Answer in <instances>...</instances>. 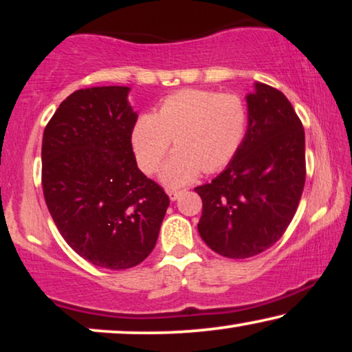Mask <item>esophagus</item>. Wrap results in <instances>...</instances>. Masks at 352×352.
Returning <instances> with one entry per match:
<instances>
[{"label":"esophagus","mask_w":352,"mask_h":352,"mask_svg":"<svg viewBox=\"0 0 352 352\" xmlns=\"http://www.w3.org/2000/svg\"><path fill=\"white\" fill-rule=\"evenodd\" d=\"M184 194V190H181V189H171V190H168V195H170V200L171 201H175V200H177L179 199V197Z\"/></svg>","instance_id":"obj_1"}]
</instances>
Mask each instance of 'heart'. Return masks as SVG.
Here are the masks:
<instances>
[{
    "label": "heart",
    "instance_id": "b5f03b06",
    "mask_svg": "<svg viewBox=\"0 0 352 352\" xmlns=\"http://www.w3.org/2000/svg\"><path fill=\"white\" fill-rule=\"evenodd\" d=\"M248 109L237 94L184 89L163 100L153 115H142L133 129V148L146 173H155L170 148L175 152L162 168L160 179L176 187L204 170L218 171L242 146Z\"/></svg>",
    "mask_w": 352,
    "mask_h": 352
}]
</instances>
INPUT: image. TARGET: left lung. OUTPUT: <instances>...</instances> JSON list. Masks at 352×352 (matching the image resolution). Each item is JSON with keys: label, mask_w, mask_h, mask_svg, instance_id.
I'll list each match as a JSON object with an SVG mask.
<instances>
[{"label": "left lung", "mask_w": 352, "mask_h": 352, "mask_svg": "<svg viewBox=\"0 0 352 352\" xmlns=\"http://www.w3.org/2000/svg\"><path fill=\"white\" fill-rule=\"evenodd\" d=\"M248 128L226 170L201 197L199 234L213 252L243 259L272 247L292 223L306 181L305 129L285 96L254 83Z\"/></svg>", "instance_id": "8db88e82"}]
</instances>
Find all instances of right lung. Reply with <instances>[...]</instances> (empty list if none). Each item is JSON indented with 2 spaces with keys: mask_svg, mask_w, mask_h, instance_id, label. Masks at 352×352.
<instances>
[{
  "mask_svg": "<svg viewBox=\"0 0 352 352\" xmlns=\"http://www.w3.org/2000/svg\"><path fill=\"white\" fill-rule=\"evenodd\" d=\"M128 93V86L72 93L46 124L41 147L43 194L62 237L86 261L113 271L151 254L170 205L138 168V113Z\"/></svg>",
  "mask_w": 352,
  "mask_h": 352,
  "instance_id": "obj_1",
  "label": "right lung"
}]
</instances>
